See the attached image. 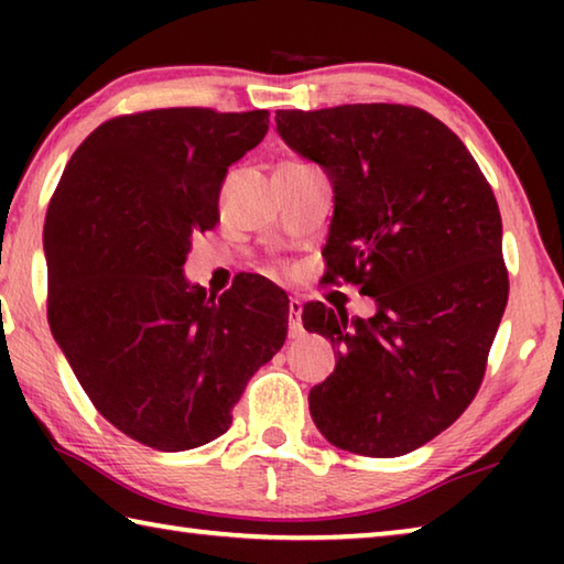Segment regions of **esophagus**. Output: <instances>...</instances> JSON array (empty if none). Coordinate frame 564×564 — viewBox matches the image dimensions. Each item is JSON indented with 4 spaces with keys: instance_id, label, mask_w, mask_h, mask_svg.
Wrapping results in <instances>:
<instances>
[{
    "instance_id": "34e87169",
    "label": "esophagus",
    "mask_w": 564,
    "mask_h": 564,
    "mask_svg": "<svg viewBox=\"0 0 564 564\" xmlns=\"http://www.w3.org/2000/svg\"><path fill=\"white\" fill-rule=\"evenodd\" d=\"M301 313H303V303L299 299H291L289 301V333H291V338H301L303 336Z\"/></svg>"
}]
</instances>
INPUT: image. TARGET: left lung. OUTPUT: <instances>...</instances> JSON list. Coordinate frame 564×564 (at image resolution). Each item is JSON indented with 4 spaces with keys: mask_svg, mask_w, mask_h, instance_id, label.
Returning a JSON list of instances; mask_svg holds the SVG:
<instances>
[{
    "mask_svg": "<svg viewBox=\"0 0 564 564\" xmlns=\"http://www.w3.org/2000/svg\"><path fill=\"white\" fill-rule=\"evenodd\" d=\"M281 139L333 184L328 283L360 285L373 318L303 305L336 370L313 386V423L340 451L398 457L473 403L508 305L498 202L470 151L405 104L275 111Z\"/></svg>",
    "mask_w": 564,
    "mask_h": 564,
    "instance_id": "1",
    "label": "left lung"
}]
</instances>
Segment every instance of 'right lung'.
<instances>
[{
	"label": "right lung",
	"mask_w": 564,
	"mask_h": 564,
	"mask_svg": "<svg viewBox=\"0 0 564 564\" xmlns=\"http://www.w3.org/2000/svg\"><path fill=\"white\" fill-rule=\"evenodd\" d=\"M265 131L263 109L123 113L82 141L50 202L54 338L94 408L154 451L224 435L285 340L283 291L243 279L216 299L184 279L191 238L218 221L228 166Z\"/></svg>",
	"instance_id": "right-lung-1"
}]
</instances>
